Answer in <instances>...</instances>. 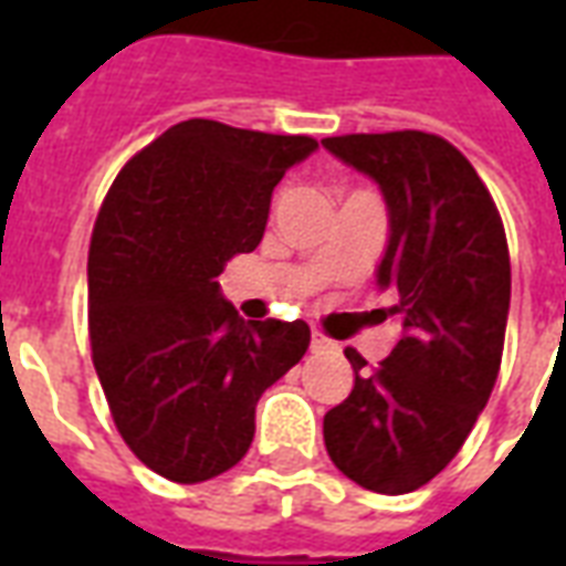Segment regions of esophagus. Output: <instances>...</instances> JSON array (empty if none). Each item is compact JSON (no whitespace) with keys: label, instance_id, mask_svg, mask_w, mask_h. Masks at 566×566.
Segmentation results:
<instances>
[{"label":"esophagus","instance_id":"1","mask_svg":"<svg viewBox=\"0 0 566 566\" xmlns=\"http://www.w3.org/2000/svg\"><path fill=\"white\" fill-rule=\"evenodd\" d=\"M326 349H335V344H332V337H326L323 332H311V353H326Z\"/></svg>","mask_w":566,"mask_h":566}]
</instances>
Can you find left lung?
Masks as SVG:
<instances>
[{
	"label": "left lung",
	"instance_id": "1",
	"mask_svg": "<svg viewBox=\"0 0 566 566\" xmlns=\"http://www.w3.org/2000/svg\"><path fill=\"white\" fill-rule=\"evenodd\" d=\"M328 153L370 176L387 205L376 270L396 291L394 353L367 370L355 349L353 394L323 417L328 458L376 493H411L464 447L491 399L511 302L505 229L473 164L426 132L344 135Z\"/></svg>",
	"mask_w": 566,
	"mask_h": 566
}]
</instances>
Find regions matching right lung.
Listing matches in <instances>:
<instances>
[{
  "label": "right lung",
  "instance_id": "obj_1",
  "mask_svg": "<svg viewBox=\"0 0 566 566\" xmlns=\"http://www.w3.org/2000/svg\"><path fill=\"white\" fill-rule=\"evenodd\" d=\"M317 149L185 119L119 170L93 226V367L128 449L164 479L208 482L247 455L255 405L311 344L302 319H240L217 275L261 243L273 188Z\"/></svg>",
  "mask_w": 566,
  "mask_h": 566
}]
</instances>
